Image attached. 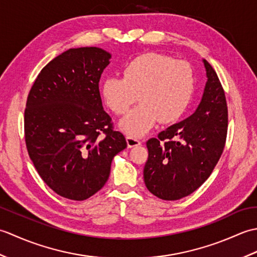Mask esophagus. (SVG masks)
<instances>
[{"mask_svg":"<svg viewBox=\"0 0 257 257\" xmlns=\"http://www.w3.org/2000/svg\"><path fill=\"white\" fill-rule=\"evenodd\" d=\"M127 144H128V147L129 148H133V147H136V146H139L141 145V141L137 138L135 137V136H127Z\"/></svg>","mask_w":257,"mask_h":257,"instance_id":"esophagus-1","label":"esophagus"}]
</instances>
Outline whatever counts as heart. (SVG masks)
Listing matches in <instances>:
<instances>
[{
    "instance_id": "b5f03b06",
    "label": "heart",
    "mask_w": 257,
    "mask_h": 257,
    "mask_svg": "<svg viewBox=\"0 0 257 257\" xmlns=\"http://www.w3.org/2000/svg\"><path fill=\"white\" fill-rule=\"evenodd\" d=\"M123 77L108 76L101 91L107 106L117 114H123L139 97L121 123L130 136L140 137L159 121H177L187 110L195 89L192 66L182 59L159 53H147L124 65Z\"/></svg>"
}]
</instances>
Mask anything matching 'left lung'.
Here are the masks:
<instances>
[{
    "mask_svg": "<svg viewBox=\"0 0 257 257\" xmlns=\"http://www.w3.org/2000/svg\"><path fill=\"white\" fill-rule=\"evenodd\" d=\"M207 81L194 113L147 141L146 187L159 199L174 201L203 184L219 162L227 135V105L221 81L203 59Z\"/></svg>",
    "mask_w": 257,
    "mask_h": 257,
    "instance_id": "1",
    "label": "left lung"
}]
</instances>
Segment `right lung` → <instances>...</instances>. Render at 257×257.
<instances>
[{"mask_svg": "<svg viewBox=\"0 0 257 257\" xmlns=\"http://www.w3.org/2000/svg\"><path fill=\"white\" fill-rule=\"evenodd\" d=\"M111 55L70 48L48 63L33 84L24 111L27 152L58 195L84 201L109 178L113 157L127 148L103 110L99 80Z\"/></svg>", "mask_w": 257, "mask_h": 257, "instance_id": "1", "label": "right lung"}]
</instances>
